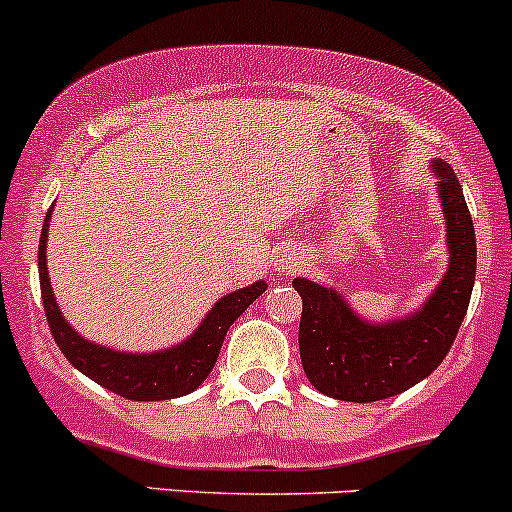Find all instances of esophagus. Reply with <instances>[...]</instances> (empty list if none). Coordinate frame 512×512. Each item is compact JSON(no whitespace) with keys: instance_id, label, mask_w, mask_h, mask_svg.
Returning <instances> with one entry per match:
<instances>
[{"instance_id":"esophagus-1","label":"esophagus","mask_w":512,"mask_h":512,"mask_svg":"<svg viewBox=\"0 0 512 512\" xmlns=\"http://www.w3.org/2000/svg\"><path fill=\"white\" fill-rule=\"evenodd\" d=\"M295 266H300V256L295 251H286L281 261H278V271H293Z\"/></svg>"}]
</instances>
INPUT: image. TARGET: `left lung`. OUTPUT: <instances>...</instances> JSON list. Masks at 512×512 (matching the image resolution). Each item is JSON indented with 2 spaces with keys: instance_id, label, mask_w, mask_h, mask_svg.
Here are the masks:
<instances>
[{
  "instance_id": "left-lung-1",
  "label": "left lung",
  "mask_w": 512,
  "mask_h": 512,
  "mask_svg": "<svg viewBox=\"0 0 512 512\" xmlns=\"http://www.w3.org/2000/svg\"><path fill=\"white\" fill-rule=\"evenodd\" d=\"M446 221L449 268L414 313L367 320L347 295L308 278H293L303 298L298 345L305 377L342 402H379L407 392L444 362L476 281V231L463 189L444 160H431Z\"/></svg>"
}]
</instances>
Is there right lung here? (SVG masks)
I'll list each match as a JSON object with an SVG mask.
<instances>
[{"instance_id":"add662e5","label":"right lung","mask_w":512,"mask_h":512,"mask_svg":"<svg viewBox=\"0 0 512 512\" xmlns=\"http://www.w3.org/2000/svg\"><path fill=\"white\" fill-rule=\"evenodd\" d=\"M51 212H54V207L46 212L39 241L41 298H44L51 335H54L56 345L61 347L66 360L78 372L91 377L100 387L110 389V392L120 394L125 399H133V402H160V399H177L194 392L212 372L226 330L268 288L266 281H256L251 286L219 298L187 340L165 347V350L123 352L98 345V342L86 340L68 323L66 315L59 308V300L51 291L49 268H46V241H49Z\"/></svg>"}]
</instances>
